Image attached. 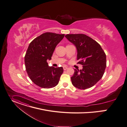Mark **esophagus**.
Returning a JSON list of instances; mask_svg holds the SVG:
<instances>
[{
    "mask_svg": "<svg viewBox=\"0 0 127 127\" xmlns=\"http://www.w3.org/2000/svg\"><path fill=\"white\" fill-rule=\"evenodd\" d=\"M68 67L67 66H63V69L64 70H66V69H67Z\"/></svg>",
    "mask_w": 127,
    "mask_h": 127,
    "instance_id": "esophagus-1",
    "label": "esophagus"
}]
</instances>
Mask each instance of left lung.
Masks as SVG:
<instances>
[{
	"label": "left lung",
	"instance_id": "left-lung-1",
	"mask_svg": "<svg viewBox=\"0 0 127 127\" xmlns=\"http://www.w3.org/2000/svg\"><path fill=\"white\" fill-rule=\"evenodd\" d=\"M65 37L73 43L77 50L78 64L82 70L74 69L71 77L72 85L85 90L94 86L102 77L106 67V54L100 45L84 34H67Z\"/></svg>",
	"mask_w": 127,
	"mask_h": 127
}]
</instances>
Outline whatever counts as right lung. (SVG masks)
<instances>
[{
    "mask_svg": "<svg viewBox=\"0 0 127 127\" xmlns=\"http://www.w3.org/2000/svg\"><path fill=\"white\" fill-rule=\"evenodd\" d=\"M65 34L45 32L34 38L29 44L25 56L27 73L32 81L39 87L54 88L59 83L63 72L62 67L48 65L54 50Z\"/></svg>",
    "mask_w": 127,
    "mask_h": 127,
    "instance_id": "right-lung-1",
    "label": "right lung"
}]
</instances>
